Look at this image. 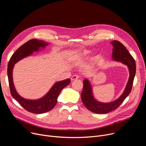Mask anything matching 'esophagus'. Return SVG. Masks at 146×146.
Wrapping results in <instances>:
<instances>
[{
  "mask_svg": "<svg viewBox=\"0 0 146 146\" xmlns=\"http://www.w3.org/2000/svg\"><path fill=\"white\" fill-rule=\"evenodd\" d=\"M79 76L78 75H73L72 77H71V80L73 81V80H76V79H78L79 78Z\"/></svg>",
  "mask_w": 146,
  "mask_h": 146,
  "instance_id": "esophagus-1",
  "label": "esophagus"
}]
</instances>
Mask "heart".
Here are the masks:
<instances>
[{
  "label": "heart",
  "instance_id": "b5f03b06",
  "mask_svg": "<svg viewBox=\"0 0 146 146\" xmlns=\"http://www.w3.org/2000/svg\"><path fill=\"white\" fill-rule=\"evenodd\" d=\"M91 53V51L90 50H84L82 51H81L80 53H78L77 56L79 58H86L90 55V54Z\"/></svg>",
  "mask_w": 146,
  "mask_h": 146
}]
</instances>
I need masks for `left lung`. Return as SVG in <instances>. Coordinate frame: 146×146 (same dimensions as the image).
Instances as JSON below:
<instances>
[{"instance_id":"obj_1","label":"left lung","mask_w":146,"mask_h":146,"mask_svg":"<svg viewBox=\"0 0 146 146\" xmlns=\"http://www.w3.org/2000/svg\"><path fill=\"white\" fill-rule=\"evenodd\" d=\"M113 46V59L121 62L128 66L129 70V78L123 94L117 100L110 103H102L95 100L92 95L91 85L88 79L83 81V90L81 94V100L85 106L91 111L97 114H106L117 109L130 94L136 73L135 59L121 43L113 40L110 43Z\"/></svg>"}]
</instances>
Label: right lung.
Returning a JSON list of instances; mask_svg holds the SVG:
<instances>
[{
	"label": "right lung",
	"instance_id": "obj_1",
	"mask_svg": "<svg viewBox=\"0 0 146 146\" xmlns=\"http://www.w3.org/2000/svg\"><path fill=\"white\" fill-rule=\"evenodd\" d=\"M43 40L31 39L24 43L13 54L8 64L7 76L10 93L12 96L26 110L35 114H42L52 110L57 103V98L62 90L70 83L69 78L55 82L48 92L43 98L37 100L26 99L21 96L16 91L13 80V69L14 64L34 51H38L40 48H44L48 45Z\"/></svg>",
	"mask_w": 146,
	"mask_h": 146
}]
</instances>
